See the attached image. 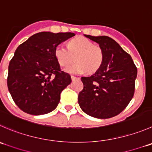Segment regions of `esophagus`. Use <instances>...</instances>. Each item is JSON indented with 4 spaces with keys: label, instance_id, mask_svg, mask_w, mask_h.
I'll list each match as a JSON object with an SVG mask.
<instances>
[{
    "label": "esophagus",
    "instance_id": "esophagus-1",
    "mask_svg": "<svg viewBox=\"0 0 152 152\" xmlns=\"http://www.w3.org/2000/svg\"><path fill=\"white\" fill-rule=\"evenodd\" d=\"M78 79V78L76 77V76H71V79H72V81H74V80H76V79Z\"/></svg>",
    "mask_w": 152,
    "mask_h": 152
}]
</instances>
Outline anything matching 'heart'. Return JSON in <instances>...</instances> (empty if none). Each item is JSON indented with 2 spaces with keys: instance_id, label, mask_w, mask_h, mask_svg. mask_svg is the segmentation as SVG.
Here are the masks:
<instances>
[{
  "instance_id": "b5f03b06",
  "label": "heart",
  "mask_w": 152,
  "mask_h": 152,
  "mask_svg": "<svg viewBox=\"0 0 152 152\" xmlns=\"http://www.w3.org/2000/svg\"><path fill=\"white\" fill-rule=\"evenodd\" d=\"M54 54L61 66L68 65L74 59L76 60V63L64 68L66 73L73 74H82L85 72L94 73L101 67L103 61V52L101 48L83 37L71 40L67 47L62 44L57 45Z\"/></svg>"
}]
</instances>
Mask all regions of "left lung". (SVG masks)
I'll return each instance as SVG.
<instances>
[{"label": "left lung", "mask_w": 152, "mask_h": 152, "mask_svg": "<svg viewBox=\"0 0 152 152\" xmlns=\"http://www.w3.org/2000/svg\"><path fill=\"white\" fill-rule=\"evenodd\" d=\"M99 44L103 61L95 73L82 77L84 88L78 102L91 117L107 119L121 113L133 98L137 69L132 57L108 36L84 35Z\"/></svg>", "instance_id": "left-lung-1"}]
</instances>
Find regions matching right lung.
Listing matches in <instances>:
<instances>
[{"mask_svg": "<svg viewBox=\"0 0 152 152\" xmlns=\"http://www.w3.org/2000/svg\"><path fill=\"white\" fill-rule=\"evenodd\" d=\"M75 34L41 32L19 45L9 64L7 86L18 107L32 115L56 108L61 91L71 83L70 75L60 70L54 51Z\"/></svg>", "mask_w": 152, "mask_h": 152, "instance_id": "right-lung-1", "label": "right lung"}]
</instances>
